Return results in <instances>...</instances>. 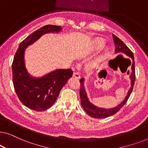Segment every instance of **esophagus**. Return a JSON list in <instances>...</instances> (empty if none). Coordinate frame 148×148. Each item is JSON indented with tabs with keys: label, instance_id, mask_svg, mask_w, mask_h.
<instances>
[{
	"label": "esophagus",
	"instance_id": "obj_1",
	"mask_svg": "<svg viewBox=\"0 0 148 148\" xmlns=\"http://www.w3.org/2000/svg\"><path fill=\"white\" fill-rule=\"evenodd\" d=\"M73 76L74 77H75L76 79H79L80 78V75L78 72H74L73 75Z\"/></svg>",
	"mask_w": 148,
	"mask_h": 148
}]
</instances>
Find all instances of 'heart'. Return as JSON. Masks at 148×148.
<instances>
[{
    "label": "heart",
    "mask_w": 148,
    "mask_h": 148,
    "mask_svg": "<svg viewBox=\"0 0 148 148\" xmlns=\"http://www.w3.org/2000/svg\"><path fill=\"white\" fill-rule=\"evenodd\" d=\"M94 44H95V46H96L97 48H100L101 46H103V44H104V40L102 39H96L95 40Z\"/></svg>",
    "instance_id": "b5f03b06"
}]
</instances>
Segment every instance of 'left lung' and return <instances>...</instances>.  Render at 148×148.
Returning <instances> with one entry per match:
<instances>
[{
	"mask_svg": "<svg viewBox=\"0 0 148 148\" xmlns=\"http://www.w3.org/2000/svg\"><path fill=\"white\" fill-rule=\"evenodd\" d=\"M113 40H114V43L115 46V52L116 53H119V52H123L126 54L127 56H129L132 58L133 62H131V70L132 72L130 75V79H131V88L129 89L127 95L125 97L124 100L120 104H119L118 106L114 107L112 108H99L94 106V104H92L88 98L87 96V93L85 90L84 88V78H82L79 80L80 82V90H79V94H80V98H81V104L83 107V108L84 109V110L86 111L87 114L89 116L93 117V118L96 119H104L107 118V117L112 116L114 114L119 111V110L126 104V102L128 100V99L130 96V95L132 92V90L133 89V86H134V83L135 80V61H134V56H133V53L132 51L125 45L122 40L116 36L114 34H112ZM130 64V65H131Z\"/></svg>",
	"mask_w": 148,
	"mask_h": 148,
	"instance_id": "left-lung-1",
	"label": "left lung"
}]
</instances>
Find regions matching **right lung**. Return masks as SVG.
Here are the masks:
<instances>
[{
  "label": "right lung",
  "instance_id": "1",
  "mask_svg": "<svg viewBox=\"0 0 148 148\" xmlns=\"http://www.w3.org/2000/svg\"><path fill=\"white\" fill-rule=\"evenodd\" d=\"M60 26L44 25L27 36L19 44L14 56L12 71L15 91L22 104L36 111H44L50 108L57 99L60 90L73 75V71L57 69L40 78L28 73L24 62V52L44 34L59 32Z\"/></svg>",
  "mask_w": 148,
  "mask_h": 148
}]
</instances>
